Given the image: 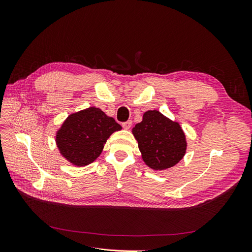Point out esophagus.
<instances>
[{
	"instance_id": "1",
	"label": "esophagus",
	"mask_w": 252,
	"mask_h": 252,
	"mask_svg": "<svg viewBox=\"0 0 252 252\" xmlns=\"http://www.w3.org/2000/svg\"><path fill=\"white\" fill-rule=\"evenodd\" d=\"M122 126H123L124 129H129L131 126H132V121H127V122H124L123 124H122Z\"/></svg>"
}]
</instances>
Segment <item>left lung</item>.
<instances>
[{
    "label": "left lung",
    "mask_w": 252,
    "mask_h": 252,
    "mask_svg": "<svg viewBox=\"0 0 252 252\" xmlns=\"http://www.w3.org/2000/svg\"><path fill=\"white\" fill-rule=\"evenodd\" d=\"M132 134L138 141L144 163L154 170L171 168L186 154V135L180 123L158 110L144 112Z\"/></svg>",
    "instance_id": "left-lung-1"
}]
</instances>
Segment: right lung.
Masks as SVG:
<instances>
[{
	"label": "right lung",
	"instance_id": "1",
	"mask_svg": "<svg viewBox=\"0 0 252 252\" xmlns=\"http://www.w3.org/2000/svg\"><path fill=\"white\" fill-rule=\"evenodd\" d=\"M121 129V125L100 108L89 107L67 117L56 133V144L70 164L87 166L100 157L109 136Z\"/></svg>",
	"mask_w": 252,
	"mask_h": 252
}]
</instances>
